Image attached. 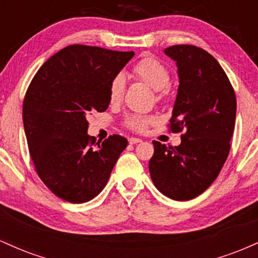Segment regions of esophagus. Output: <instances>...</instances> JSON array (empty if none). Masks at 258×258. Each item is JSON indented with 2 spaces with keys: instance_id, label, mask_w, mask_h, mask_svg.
<instances>
[{
  "instance_id": "obj_1",
  "label": "esophagus",
  "mask_w": 258,
  "mask_h": 258,
  "mask_svg": "<svg viewBox=\"0 0 258 258\" xmlns=\"http://www.w3.org/2000/svg\"><path fill=\"white\" fill-rule=\"evenodd\" d=\"M128 142H130V144H137V143H141L142 139L132 137V138H130V139H128Z\"/></svg>"
}]
</instances>
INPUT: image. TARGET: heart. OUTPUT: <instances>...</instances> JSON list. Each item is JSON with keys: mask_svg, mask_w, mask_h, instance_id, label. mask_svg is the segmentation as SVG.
Here are the masks:
<instances>
[{"mask_svg": "<svg viewBox=\"0 0 258 258\" xmlns=\"http://www.w3.org/2000/svg\"><path fill=\"white\" fill-rule=\"evenodd\" d=\"M132 73L136 78L152 87L154 91H156V99L158 100L164 99L167 96V86L171 80L170 72L158 59H142L133 67ZM125 86V76L122 74H117L111 80L110 86H109V99L111 103L116 104L122 99ZM154 122H155V119L153 116H146V115H130L126 119V126L137 132L146 131L148 126Z\"/></svg>", "mask_w": 258, "mask_h": 258, "instance_id": "obj_1", "label": "heart"}]
</instances>
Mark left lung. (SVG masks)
<instances>
[{"mask_svg":"<svg viewBox=\"0 0 258 258\" xmlns=\"http://www.w3.org/2000/svg\"><path fill=\"white\" fill-rule=\"evenodd\" d=\"M164 52L176 61L179 79L171 131L185 133L178 147L153 142L149 172L162 194L185 201L204 193L226 162L236 99L226 73L210 53L190 44H176Z\"/></svg>","mask_w":258,"mask_h":258,"instance_id":"1","label":"left lung"}]
</instances>
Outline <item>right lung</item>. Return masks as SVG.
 <instances>
[{"instance_id": "obj_1", "label": "right lung", "mask_w": 258, "mask_h": 258, "mask_svg": "<svg viewBox=\"0 0 258 258\" xmlns=\"http://www.w3.org/2000/svg\"><path fill=\"white\" fill-rule=\"evenodd\" d=\"M133 55L73 44L32 79L23 104L29 152L40 178L60 199L82 204L96 198L127 147L119 135L96 143L87 135V115L108 109L111 80Z\"/></svg>"}]
</instances>
